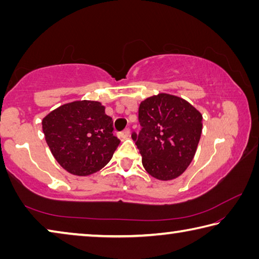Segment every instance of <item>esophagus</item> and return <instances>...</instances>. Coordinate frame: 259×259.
<instances>
[{
    "mask_svg": "<svg viewBox=\"0 0 259 259\" xmlns=\"http://www.w3.org/2000/svg\"><path fill=\"white\" fill-rule=\"evenodd\" d=\"M121 136H122V138H129L130 137V129L129 128H125L123 131H122L121 133Z\"/></svg>",
    "mask_w": 259,
    "mask_h": 259,
    "instance_id": "34e87169",
    "label": "esophagus"
}]
</instances>
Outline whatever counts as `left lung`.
<instances>
[{
	"instance_id": "obj_1",
	"label": "left lung",
	"mask_w": 259,
	"mask_h": 259,
	"mask_svg": "<svg viewBox=\"0 0 259 259\" xmlns=\"http://www.w3.org/2000/svg\"><path fill=\"white\" fill-rule=\"evenodd\" d=\"M139 134L133 133L143 165L160 181L185 171L195 155L202 133V115L185 99L159 94L140 103Z\"/></svg>"
}]
</instances>
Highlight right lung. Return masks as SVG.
<instances>
[{
  "instance_id": "obj_1",
  "label": "right lung",
  "mask_w": 259,
  "mask_h": 259,
  "mask_svg": "<svg viewBox=\"0 0 259 259\" xmlns=\"http://www.w3.org/2000/svg\"><path fill=\"white\" fill-rule=\"evenodd\" d=\"M48 146L57 162L76 176L98 171L112 159L120 139L113 135L112 117L99 102L65 104L42 120Z\"/></svg>"
}]
</instances>
